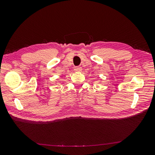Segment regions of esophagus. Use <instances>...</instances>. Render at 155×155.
<instances>
[{"label":"esophagus","mask_w":155,"mask_h":155,"mask_svg":"<svg viewBox=\"0 0 155 155\" xmlns=\"http://www.w3.org/2000/svg\"><path fill=\"white\" fill-rule=\"evenodd\" d=\"M74 70L75 72H81L82 71V68L81 66H76L74 68Z\"/></svg>","instance_id":"1"}]
</instances>
